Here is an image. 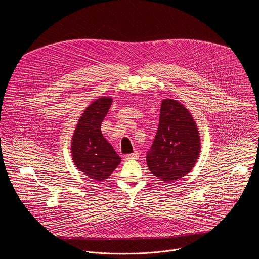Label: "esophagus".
Instances as JSON below:
<instances>
[{"instance_id":"obj_1","label":"esophagus","mask_w":259,"mask_h":259,"mask_svg":"<svg viewBox=\"0 0 259 259\" xmlns=\"http://www.w3.org/2000/svg\"><path fill=\"white\" fill-rule=\"evenodd\" d=\"M138 157H139V153H138V152H134L133 154H129V155H126V159H127V160L138 159Z\"/></svg>"}]
</instances>
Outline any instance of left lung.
<instances>
[{"instance_id": "obj_1", "label": "left lung", "mask_w": 259, "mask_h": 259, "mask_svg": "<svg viewBox=\"0 0 259 259\" xmlns=\"http://www.w3.org/2000/svg\"><path fill=\"white\" fill-rule=\"evenodd\" d=\"M200 136L189 110L173 99L161 103L159 128L146 154L150 171L164 182L188 174L200 153Z\"/></svg>"}]
</instances>
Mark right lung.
<instances>
[{
  "label": "right lung",
  "instance_id": "obj_1",
  "mask_svg": "<svg viewBox=\"0 0 259 259\" xmlns=\"http://www.w3.org/2000/svg\"><path fill=\"white\" fill-rule=\"evenodd\" d=\"M112 104L102 97L92 102L79 120L71 140V155L77 168L88 177L103 181L121 162V158L103 137L100 127Z\"/></svg>",
  "mask_w": 259,
  "mask_h": 259
}]
</instances>
